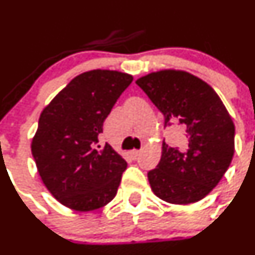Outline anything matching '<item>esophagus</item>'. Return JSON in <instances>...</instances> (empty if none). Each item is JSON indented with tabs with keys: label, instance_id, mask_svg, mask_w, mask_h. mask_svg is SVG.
Wrapping results in <instances>:
<instances>
[{
	"label": "esophagus",
	"instance_id": "esophagus-1",
	"mask_svg": "<svg viewBox=\"0 0 255 255\" xmlns=\"http://www.w3.org/2000/svg\"><path fill=\"white\" fill-rule=\"evenodd\" d=\"M128 154H130V157H131V159H137V157L139 155V150H137V149H132V150H130V152H128Z\"/></svg>",
	"mask_w": 255,
	"mask_h": 255
}]
</instances>
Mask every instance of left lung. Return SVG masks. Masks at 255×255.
<instances>
[{
    "label": "left lung",
    "instance_id": "left-lung-1",
    "mask_svg": "<svg viewBox=\"0 0 255 255\" xmlns=\"http://www.w3.org/2000/svg\"><path fill=\"white\" fill-rule=\"evenodd\" d=\"M136 84L164 116V128H185L186 147L163 141L161 158L148 171L157 197L172 204L204 198L224 176L235 152V125L218 94L186 72L160 70Z\"/></svg>",
    "mask_w": 255,
    "mask_h": 255
}]
</instances>
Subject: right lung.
<instances>
[{"label":"right lung","instance_id":"1","mask_svg":"<svg viewBox=\"0 0 255 255\" xmlns=\"http://www.w3.org/2000/svg\"><path fill=\"white\" fill-rule=\"evenodd\" d=\"M132 80L114 70L83 73L41 113L32 157L46 187L65 207L90 212L116 197L128 164L108 143L101 147L98 137Z\"/></svg>","mask_w":255,"mask_h":255}]
</instances>
